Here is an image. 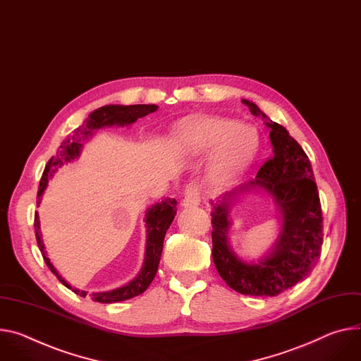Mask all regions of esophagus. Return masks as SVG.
I'll use <instances>...</instances> for the list:
<instances>
[{"instance_id":"1","label":"esophagus","mask_w":361,"mask_h":361,"mask_svg":"<svg viewBox=\"0 0 361 361\" xmlns=\"http://www.w3.org/2000/svg\"><path fill=\"white\" fill-rule=\"evenodd\" d=\"M200 204V188L197 184H187L184 194H183V200L181 206L183 207H195Z\"/></svg>"}]
</instances>
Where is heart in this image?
Returning <instances> with one entry per match:
<instances>
[{
  "instance_id": "1",
  "label": "heart",
  "mask_w": 361,
  "mask_h": 361,
  "mask_svg": "<svg viewBox=\"0 0 361 361\" xmlns=\"http://www.w3.org/2000/svg\"><path fill=\"white\" fill-rule=\"evenodd\" d=\"M181 149L194 158L213 151L209 183L214 190L231 187L250 166L259 148L256 129L221 116H195L178 129Z\"/></svg>"
}]
</instances>
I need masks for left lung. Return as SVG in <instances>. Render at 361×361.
<instances>
[{"instance_id":"left-lung-1","label":"left lung","mask_w":361,"mask_h":361,"mask_svg":"<svg viewBox=\"0 0 361 361\" xmlns=\"http://www.w3.org/2000/svg\"><path fill=\"white\" fill-rule=\"evenodd\" d=\"M242 102L271 129L274 155L259 169L255 180L226 192L219 203H212V253L219 275L232 289L253 297H275L302 281L317 264L324 236L321 203L310 158L301 145L253 102ZM253 189L273 195L283 216V227L271 253L256 264H247L228 245V213L239 193Z\"/></svg>"}]
</instances>
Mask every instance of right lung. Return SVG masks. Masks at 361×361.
Masks as SVG:
<instances>
[{"instance_id":"right-lung-1","label":"right lung","mask_w":361,"mask_h":361,"mask_svg":"<svg viewBox=\"0 0 361 361\" xmlns=\"http://www.w3.org/2000/svg\"><path fill=\"white\" fill-rule=\"evenodd\" d=\"M158 109L157 105H106L99 109L93 111L89 118L83 122L82 126L76 128L75 133L66 138V141H63L60 148L57 149L56 155L49 159L46 164V169L43 171L40 185H39V192H37V204H40L43 191L49 183V180L53 177V174L61 167L64 164L71 162L72 159L78 158L82 151V141L90 137L94 130L105 128V126H125L134 123L138 118L147 116ZM177 213V200L176 199H166L161 203H157L151 206L147 213H145V227H147V249H145V259H144V265L141 272L128 283L123 286H119L112 290L106 292H93L90 295V298L94 302H102V304H112V302H119L125 300H130L137 297V295H141L152 282L158 265H159V259H161V252L164 246V238H166V233L169 231V227L171 221L174 220V216ZM35 231H36V239L39 249L43 255V259L46 262V265L49 269L57 276V279L69 289H72L76 295H80V297H86L87 292L80 290L78 288H73L69 285L66 281H64L59 272L54 269L53 264L50 259L47 257V252L44 250V243L42 239V232H40V220H39V213L35 214Z\"/></svg>"}]
</instances>
